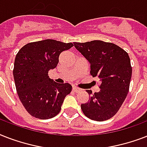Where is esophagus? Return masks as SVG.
I'll return each instance as SVG.
<instances>
[{"mask_svg":"<svg viewBox=\"0 0 147 147\" xmlns=\"http://www.w3.org/2000/svg\"><path fill=\"white\" fill-rule=\"evenodd\" d=\"M72 91H73L74 92H78L79 91H81L80 88H78L77 87H73L72 88Z\"/></svg>","mask_w":147,"mask_h":147,"instance_id":"obj_1","label":"esophagus"}]
</instances>
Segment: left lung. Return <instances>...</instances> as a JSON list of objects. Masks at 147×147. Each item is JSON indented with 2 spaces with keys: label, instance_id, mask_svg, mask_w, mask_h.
I'll use <instances>...</instances> for the list:
<instances>
[{
  "label": "left lung",
  "instance_id": "obj_1",
  "mask_svg": "<svg viewBox=\"0 0 147 147\" xmlns=\"http://www.w3.org/2000/svg\"><path fill=\"white\" fill-rule=\"evenodd\" d=\"M91 64V76L100 81V91L92 94L87 90L89 100L82 104L85 116L93 121H104L117 113L130 88L132 67L128 53L112 42L93 40L74 42Z\"/></svg>",
  "mask_w": 147,
  "mask_h": 147
}]
</instances>
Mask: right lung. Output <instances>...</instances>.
I'll list each match as a JSON object with an SVG mask.
<instances>
[{"label":"right lung","mask_w":147,"mask_h":147,"mask_svg":"<svg viewBox=\"0 0 147 147\" xmlns=\"http://www.w3.org/2000/svg\"><path fill=\"white\" fill-rule=\"evenodd\" d=\"M72 47L71 42L45 40L29 42L17 53L13 70L16 89L31 116L45 120L54 117L61 111L71 85L53 82L48 72L57 66L60 54Z\"/></svg>","instance_id":"right-lung-1"}]
</instances>
